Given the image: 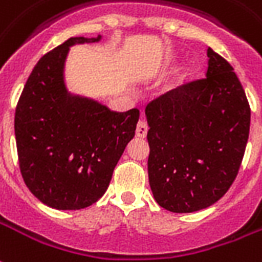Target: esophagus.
<instances>
[{"label": "esophagus", "instance_id": "esophagus-1", "mask_svg": "<svg viewBox=\"0 0 262 262\" xmlns=\"http://www.w3.org/2000/svg\"><path fill=\"white\" fill-rule=\"evenodd\" d=\"M147 130H148V126L146 125V122L140 121L136 126V136L137 137H146Z\"/></svg>", "mask_w": 262, "mask_h": 262}]
</instances>
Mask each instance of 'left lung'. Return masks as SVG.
<instances>
[{"mask_svg":"<svg viewBox=\"0 0 262 262\" xmlns=\"http://www.w3.org/2000/svg\"><path fill=\"white\" fill-rule=\"evenodd\" d=\"M203 79L147 104L148 180L158 204L170 212L210 207L237 176L250 130V105L233 68L207 50Z\"/></svg>","mask_w":262,"mask_h":262,"instance_id":"8db88e82","label":"left lung"}]
</instances>
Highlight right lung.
I'll use <instances>...</instances> for the list:
<instances>
[{"label": "right lung", "mask_w": 262, "mask_h": 262, "mask_svg": "<svg viewBox=\"0 0 262 262\" xmlns=\"http://www.w3.org/2000/svg\"><path fill=\"white\" fill-rule=\"evenodd\" d=\"M71 37L40 58L15 110L19 169L29 190L57 210H82L100 200L118 161L135 137L140 111H111L68 94L63 63Z\"/></svg>", "instance_id": "obj_1"}]
</instances>
